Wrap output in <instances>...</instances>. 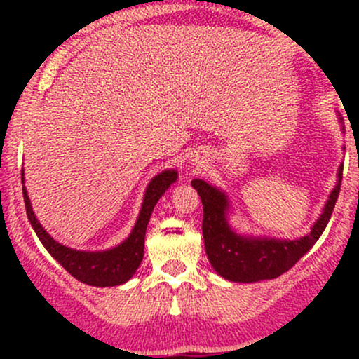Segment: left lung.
Wrapping results in <instances>:
<instances>
[{
	"label": "left lung",
	"instance_id": "obj_1",
	"mask_svg": "<svg viewBox=\"0 0 359 359\" xmlns=\"http://www.w3.org/2000/svg\"><path fill=\"white\" fill-rule=\"evenodd\" d=\"M343 123V118H339ZM343 163L337 168L334 189L325 201L323 214L312 224L306 236L280 240L269 236H251L234 231L229 222L228 194L203 179H194L191 185L201 196L204 209L203 234L209 263L219 277L238 283H253L277 278L290 270L319 240L331 219L332 209L341 191Z\"/></svg>",
	"mask_w": 359,
	"mask_h": 359
}]
</instances>
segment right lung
<instances>
[{
  "instance_id": "obj_1",
  "label": "right lung",
  "mask_w": 359,
  "mask_h": 359,
  "mask_svg": "<svg viewBox=\"0 0 359 359\" xmlns=\"http://www.w3.org/2000/svg\"><path fill=\"white\" fill-rule=\"evenodd\" d=\"M177 170L168 168L162 170L158 175H155L147 185L145 196H143L142 209L135 222L133 229L128 234L119 245L108 250L100 251H86V250H74L69 246L62 245L42 228L39 219H36L34 209H32L30 197H28L27 187L23 185V199L25 209H27L28 221L32 228L35 229L36 236L42 241L45 250L52 255L57 262L64 266L74 278L86 285L93 287H114L121 285L137 273L140 263L143 259V248H145V233L148 221H150L151 212H154L155 204L158 203L160 197L175 182ZM22 184H25V177L22 174Z\"/></svg>"
}]
</instances>
